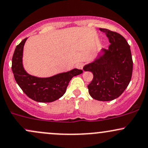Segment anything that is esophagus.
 I'll list each match as a JSON object with an SVG mask.
<instances>
[{
  "mask_svg": "<svg viewBox=\"0 0 148 148\" xmlns=\"http://www.w3.org/2000/svg\"><path fill=\"white\" fill-rule=\"evenodd\" d=\"M76 67H77L78 69H83V67H84V63L83 62H79V63L76 64Z\"/></svg>",
  "mask_w": 148,
  "mask_h": 148,
  "instance_id": "34e87169",
  "label": "esophagus"
}]
</instances>
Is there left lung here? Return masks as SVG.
I'll list each match as a JSON object with an SVG mask.
<instances>
[{
	"mask_svg": "<svg viewBox=\"0 0 148 148\" xmlns=\"http://www.w3.org/2000/svg\"><path fill=\"white\" fill-rule=\"evenodd\" d=\"M111 44L103 54L84 66V71L93 74L88 86L89 94L98 101H111L123 94L130 84L133 71L130 46L125 37L115 31L99 28Z\"/></svg>",
	"mask_w": 148,
	"mask_h": 148,
	"instance_id": "obj_1",
	"label": "left lung"
}]
</instances>
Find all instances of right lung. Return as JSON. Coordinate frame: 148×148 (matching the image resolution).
Masks as SVG:
<instances>
[{"label":"right lung","mask_w":148,"mask_h":148,"mask_svg":"<svg viewBox=\"0 0 148 148\" xmlns=\"http://www.w3.org/2000/svg\"><path fill=\"white\" fill-rule=\"evenodd\" d=\"M25 38L16 46L12 60V70L14 79L21 89L28 97L38 102H52L60 98L72 77L82 74L83 70L74 69L49 78H38L30 75L22 64Z\"/></svg>","instance_id":"1"}]
</instances>
